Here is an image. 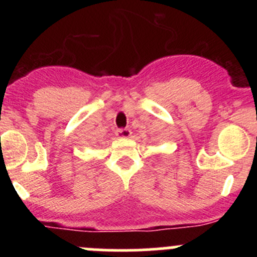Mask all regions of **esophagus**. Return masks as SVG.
<instances>
[{
    "mask_svg": "<svg viewBox=\"0 0 257 257\" xmlns=\"http://www.w3.org/2000/svg\"><path fill=\"white\" fill-rule=\"evenodd\" d=\"M115 134L119 138H129V137L132 136V131L129 128H120L116 129Z\"/></svg>",
    "mask_w": 257,
    "mask_h": 257,
    "instance_id": "34e87169",
    "label": "esophagus"
}]
</instances>
